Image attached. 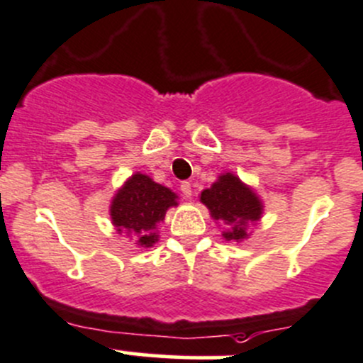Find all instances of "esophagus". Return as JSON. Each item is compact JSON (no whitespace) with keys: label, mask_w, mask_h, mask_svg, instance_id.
Instances as JSON below:
<instances>
[{"label":"esophagus","mask_w":363,"mask_h":363,"mask_svg":"<svg viewBox=\"0 0 363 363\" xmlns=\"http://www.w3.org/2000/svg\"><path fill=\"white\" fill-rule=\"evenodd\" d=\"M180 189H182L183 197H185V199H190V197H192V185H190L189 182H183L180 185Z\"/></svg>","instance_id":"esophagus-1"}]
</instances>
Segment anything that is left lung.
Wrapping results in <instances>:
<instances>
[{
  "instance_id": "obj_1",
  "label": "left lung",
  "mask_w": 363,
  "mask_h": 363,
  "mask_svg": "<svg viewBox=\"0 0 363 363\" xmlns=\"http://www.w3.org/2000/svg\"><path fill=\"white\" fill-rule=\"evenodd\" d=\"M201 203L210 210L213 220L225 224L222 236L228 242L249 238L247 225L256 224L263 215V203L256 192L233 173L220 174L210 189H204Z\"/></svg>"
}]
</instances>
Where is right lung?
<instances>
[{"instance_id": "obj_1", "label": "right lung", "mask_w": 363, "mask_h": 363, "mask_svg": "<svg viewBox=\"0 0 363 363\" xmlns=\"http://www.w3.org/2000/svg\"><path fill=\"white\" fill-rule=\"evenodd\" d=\"M178 196L150 177L135 173L114 194L111 220L118 233L134 236L139 247H153L159 242L157 224L164 220L171 206H178Z\"/></svg>"}]
</instances>
